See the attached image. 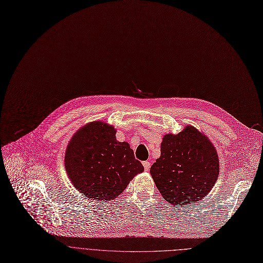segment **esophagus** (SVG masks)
Returning a JSON list of instances; mask_svg holds the SVG:
<instances>
[{"label":"esophagus","mask_w":263,"mask_h":263,"mask_svg":"<svg viewBox=\"0 0 263 263\" xmlns=\"http://www.w3.org/2000/svg\"><path fill=\"white\" fill-rule=\"evenodd\" d=\"M142 165H143V167H144V170H148L149 167H151V163H149L148 161H144V162L142 163Z\"/></svg>","instance_id":"1"}]
</instances>
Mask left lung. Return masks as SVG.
Returning a JSON list of instances; mask_svg holds the SVG:
<instances>
[{"instance_id": "1", "label": "left lung", "mask_w": 263, "mask_h": 263, "mask_svg": "<svg viewBox=\"0 0 263 263\" xmlns=\"http://www.w3.org/2000/svg\"><path fill=\"white\" fill-rule=\"evenodd\" d=\"M219 158L210 139L193 126L166 134L161 156L151 167L162 197L173 205L195 203L206 196L219 177Z\"/></svg>"}]
</instances>
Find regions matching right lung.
I'll list each match as a JSON object with an SVG mask.
<instances>
[{
	"instance_id": "add662e5",
	"label": "right lung",
	"mask_w": 263,
	"mask_h": 263,
	"mask_svg": "<svg viewBox=\"0 0 263 263\" xmlns=\"http://www.w3.org/2000/svg\"><path fill=\"white\" fill-rule=\"evenodd\" d=\"M116 133L104 122H92L73 135L66 149L65 168L71 183L96 201L118 197L144 169L130 145L117 140Z\"/></svg>"
}]
</instances>
